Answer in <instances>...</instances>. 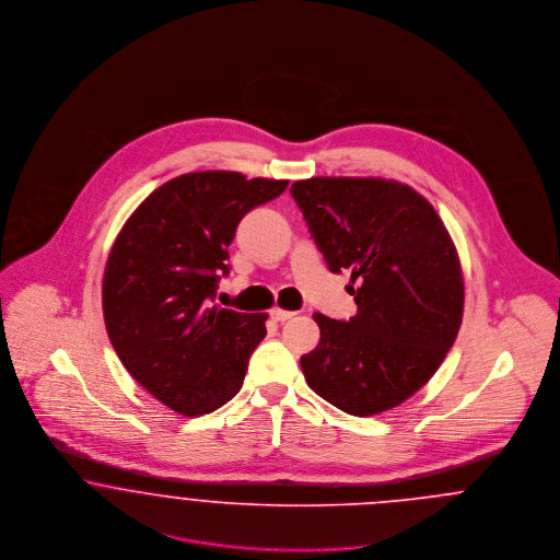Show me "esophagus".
Returning <instances> with one entry per match:
<instances>
[{
    "mask_svg": "<svg viewBox=\"0 0 560 560\" xmlns=\"http://www.w3.org/2000/svg\"><path fill=\"white\" fill-rule=\"evenodd\" d=\"M293 315H295L293 311H283V308H272V311H270V317L275 320L292 319Z\"/></svg>",
    "mask_w": 560,
    "mask_h": 560,
    "instance_id": "esophagus-1",
    "label": "esophagus"
}]
</instances>
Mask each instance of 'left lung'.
I'll return each instance as SVG.
<instances>
[{"mask_svg": "<svg viewBox=\"0 0 560 560\" xmlns=\"http://www.w3.org/2000/svg\"><path fill=\"white\" fill-rule=\"evenodd\" d=\"M331 272H350L357 315L315 313L319 345L300 359L308 386L350 416L416 395L455 342L464 277L427 199L384 178L298 180L290 188Z\"/></svg>", "mask_w": 560, "mask_h": 560, "instance_id": "left-lung-1", "label": "left lung"}]
</instances>
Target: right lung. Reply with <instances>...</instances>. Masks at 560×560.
I'll return each mask as SVG.
<instances>
[{
	"instance_id": "obj_1",
	"label": "right lung",
	"mask_w": 560,
	"mask_h": 560,
	"mask_svg": "<svg viewBox=\"0 0 560 560\" xmlns=\"http://www.w3.org/2000/svg\"><path fill=\"white\" fill-rule=\"evenodd\" d=\"M285 187L240 172H190L155 188L110 247L103 279L110 345L176 413L203 416L240 393L267 313L212 302L241 218Z\"/></svg>"
}]
</instances>
